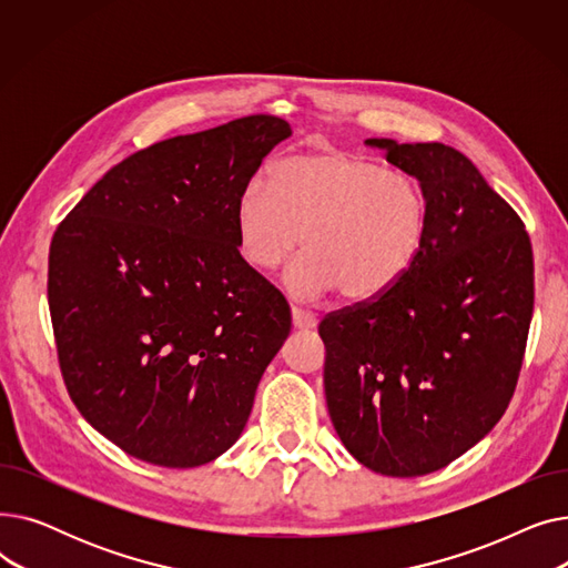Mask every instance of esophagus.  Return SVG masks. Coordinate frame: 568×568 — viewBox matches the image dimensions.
<instances>
[{
	"mask_svg": "<svg viewBox=\"0 0 568 568\" xmlns=\"http://www.w3.org/2000/svg\"><path fill=\"white\" fill-rule=\"evenodd\" d=\"M292 326L294 329H315L317 317L311 313H304L300 308H292Z\"/></svg>",
	"mask_w": 568,
	"mask_h": 568,
	"instance_id": "1",
	"label": "esophagus"
}]
</instances>
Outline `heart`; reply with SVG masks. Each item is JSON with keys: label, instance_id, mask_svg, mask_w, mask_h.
I'll use <instances>...</instances> for the list:
<instances>
[{"label": "heart", "instance_id": "1", "mask_svg": "<svg viewBox=\"0 0 568 568\" xmlns=\"http://www.w3.org/2000/svg\"><path fill=\"white\" fill-rule=\"evenodd\" d=\"M242 257L272 272L308 248L285 274L296 300L336 290L349 302L389 292L414 264L428 232V200L414 176L384 163L317 149L278 161L268 184L251 179L234 206Z\"/></svg>", "mask_w": 568, "mask_h": 568}]
</instances>
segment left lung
Masks as SVG:
<instances>
[{"label": "left lung", "instance_id": "8db88e82", "mask_svg": "<svg viewBox=\"0 0 568 568\" xmlns=\"http://www.w3.org/2000/svg\"><path fill=\"white\" fill-rule=\"evenodd\" d=\"M366 144L419 182L428 232L389 292L320 322L324 396L356 460L409 479L460 458L509 407L534 311L531 244L454 146Z\"/></svg>", "mask_w": 568, "mask_h": 568}]
</instances>
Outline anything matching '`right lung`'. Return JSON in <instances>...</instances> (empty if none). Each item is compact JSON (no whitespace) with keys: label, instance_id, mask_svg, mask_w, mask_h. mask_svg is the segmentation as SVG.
<instances>
[{"label":"right lung","instance_id":"right-lung-1","mask_svg":"<svg viewBox=\"0 0 568 568\" xmlns=\"http://www.w3.org/2000/svg\"><path fill=\"white\" fill-rule=\"evenodd\" d=\"M292 129L251 114L114 165L57 227L48 304L87 424L161 467L216 460L242 435L290 308L239 253L234 206Z\"/></svg>","mask_w":568,"mask_h":568}]
</instances>
